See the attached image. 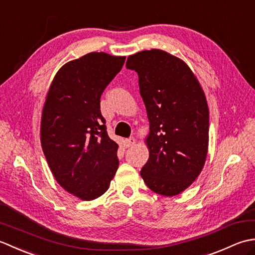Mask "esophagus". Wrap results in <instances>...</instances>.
Instances as JSON below:
<instances>
[{
	"mask_svg": "<svg viewBox=\"0 0 255 255\" xmlns=\"http://www.w3.org/2000/svg\"><path fill=\"white\" fill-rule=\"evenodd\" d=\"M125 144H126V147H132V145L136 144V139L133 137L126 139V141H125Z\"/></svg>",
	"mask_w": 255,
	"mask_h": 255,
	"instance_id": "obj_1",
	"label": "esophagus"
}]
</instances>
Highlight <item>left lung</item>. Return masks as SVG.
Masks as SVG:
<instances>
[{"label":"left lung","mask_w":255,"mask_h":255,"mask_svg":"<svg viewBox=\"0 0 255 255\" xmlns=\"http://www.w3.org/2000/svg\"><path fill=\"white\" fill-rule=\"evenodd\" d=\"M126 68L138 73L150 124L149 159L140 174L151 191L175 196L192 185L206 162L209 111L205 93L187 64L163 50L129 56Z\"/></svg>","instance_id":"obj_1"}]
</instances>
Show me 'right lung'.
Listing matches in <instances>:
<instances>
[{"label": "right lung", "mask_w": 255, "mask_h": 255, "mask_svg": "<svg viewBox=\"0 0 255 255\" xmlns=\"http://www.w3.org/2000/svg\"><path fill=\"white\" fill-rule=\"evenodd\" d=\"M126 57L90 52L64 64L42 108L40 141L56 181L82 200L102 196L118 169V144L108 137L101 95Z\"/></svg>", "instance_id": "right-lung-1"}]
</instances>
